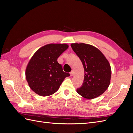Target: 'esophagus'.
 <instances>
[{
	"label": "esophagus",
	"instance_id": "esophagus-1",
	"mask_svg": "<svg viewBox=\"0 0 133 133\" xmlns=\"http://www.w3.org/2000/svg\"><path fill=\"white\" fill-rule=\"evenodd\" d=\"M70 74L71 76H73L74 74V70H72L70 73Z\"/></svg>",
	"mask_w": 133,
	"mask_h": 133
}]
</instances>
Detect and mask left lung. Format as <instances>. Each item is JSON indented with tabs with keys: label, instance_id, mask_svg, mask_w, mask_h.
Instances as JSON below:
<instances>
[{
	"label": "left lung",
	"instance_id": "8db88e82",
	"mask_svg": "<svg viewBox=\"0 0 133 133\" xmlns=\"http://www.w3.org/2000/svg\"><path fill=\"white\" fill-rule=\"evenodd\" d=\"M72 49L83 63V85L76 90L83 98L92 99L104 93L109 87L111 75L108 60L98 48L85 43L71 44Z\"/></svg>",
	"mask_w": 133,
	"mask_h": 133
}]
</instances>
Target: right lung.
<instances>
[{
  "label": "right lung",
  "instance_id": "1",
  "mask_svg": "<svg viewBox=\"0 0 133 133\" xmlns=\"http://www.w3.org/2000/svg\"><path fill=\"white\" fill-rule=\"evenodd\" d=\"M69 45L49 44L41 47L30 59L25 70L30 89L40 96H49L57 91L69 73H65L57 59Z\"/></svg>",
  "mask_w": 133,
  "mask_h": 133
}]
</instances>
